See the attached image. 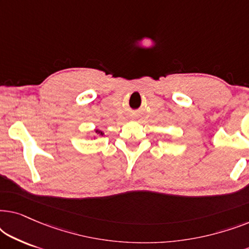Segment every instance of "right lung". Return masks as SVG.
Returning <instances> with one entry per match:
<instances>
[{
    "label": "right lung",
    "mask_w": 249,
    "mask_h": 249,
    "mask_svg": "<svg viewBox=\"0 0 249 249\" xmlns=\"http://www.w3.org/2000/svg\"><path fill=\"white\" fill-rule=\"evenodd\" d=\"M103 135H104L103 131L98 130V129H95V135L93 136V138L95 139V138H96V136H100V137H101V136H103Z\"/></svg>",
    "instance_id": "right-lung-1"
}]
</instances>
